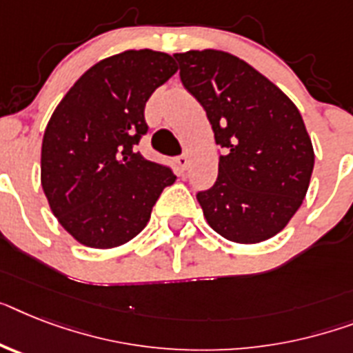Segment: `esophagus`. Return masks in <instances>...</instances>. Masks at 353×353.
Returning <instances> with one entry per match:
<instances>
[{
    "instance_id": "esophagus-1",
    "label": "esophagus",
    "mask_w": 353,
    "mask_h": 353,
    "mask_svg": "<svg viewBox=\"0 0 353 353\" xmlns=\"http://www.w3.org/2000/svg\"><path fill=\"white\" fill-rule=\"evenodd\" d=\"M176 164H179L180 170H188L189 157L185 155V153H182V155H179V157H176Z\"/></svg>"
}]
</instances>
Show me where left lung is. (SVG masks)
I'll return each mask as SVG.
<instances>
[{
	"mask_svg": "<svg viewBox=\"0 0 353 353\" xmlns=\"http://www.w3.org/2000/svg\"><path fill=\"white\" fill-rule=\"evenodd\" d=\"M180 79L202 104L223 148L218 179L196 198L209 225L236 243L278 234L296 214L314 170L301 113L245 61L220 50L174 54Z\"/></svg>",
	"mask_w": 353,
	"mask_h": 353,
	"instance_id": "1",
	"label": "left lung"
}]
</instances>
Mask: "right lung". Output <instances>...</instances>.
Instances as JSON below:
<instances>
[{"label": "right lung", "mask_w": 353, "mask_h": 353, "mask_svg": "<svg viewBox=\"0 0 353 353\" xmlns=\"http://www.w3.org/2000/svg\"><path fill=\"white\" fill-rule=\"evenodd\" d=\"M174 72L164 52H122L93 65L55 108L41 183L52 212L83 245L110 249L135 238L176 180L170 165L135 150L150 130L148 99Z\"/></svg>", "instance_id": "1"}]
</instances>
